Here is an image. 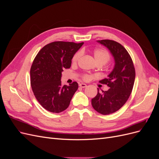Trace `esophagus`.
<instances>
[{"label": "esophagus", "mask_w": 159, "mask_h": 159, "mask_svg": "<svg viewBox=\"0 0 159 159\" xmlns=\"http://www.w3.org/2000/svg\"><path fill=\"white\" fill-rule=\"evenodd\" d=\"M79 85L80 86L81 88H86L87 87V85L86 84H83V83H81V84H79Z\"/></svg>", "instance_id": "1"}]
</instances>
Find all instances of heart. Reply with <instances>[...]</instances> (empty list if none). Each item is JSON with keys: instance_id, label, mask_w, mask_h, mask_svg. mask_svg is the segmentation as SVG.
I'll list each match as a JSON object with an SVG mask.
<instances>
[{"instance_id": "obj_1", "label": "heart", "mask_w": 159, "mask_h": 159, "mask_svg": "<svg viewBox=\"0 0 159 159\" xmlns=\"http://www.w3.org/2000/svg\"><path fill=\"white\" fill-rule=\"evenodd\" d=\"M81 56V52H78L74 55L73 59H72V61L73 63L75 64L76 62H78L80 60V57ZM93 56L95 61L97 63L102 64V65H104L107 63V62L110 59V55L109 52L103 48H96L93 51ZM89 78V76L88 75H84V79L88 80Z\"/></svg>"}]
</instances>
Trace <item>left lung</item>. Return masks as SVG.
<instances>
[{
	"mask_svg": "<svg viewBox=\"0 0 159 159\" xmlns=\"http://www.w3.org/2000/svg\"><path fill=\"white\" fill-rule=\"evenodd\" d=\"M106 47L114 60V67L107 78L100 82L107 84V91L98 90V94L91 99L93 109L102 115L117 111L126 103L133 88L135 71L131 56L119 43L110 40L97 41Z\"/></svg>",
	"mask_w": 159,
	"mask_h": 159,
	"instance_id": "left-lung-1",
	"label": "left lung"
}]
</instances>
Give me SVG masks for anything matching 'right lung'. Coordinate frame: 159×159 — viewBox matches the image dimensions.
I'll return each instance as SVG.
<instances>
[{
	"label": "right lung",
	"instance_id": "obj_1",
	"mask_svg": "<svg viewBox=\"0 0 159 159\" xmlns=\"http://www.w3.org/2000/svg\"><path fill=\"white\" fill-rule=\"evenodd\" d=\"M84 42H54L38 53L30 69L31 87L38 102L52 113H60L70 105L78 88L76 81L61 85V72L71 67V60Z\"/></svg>",
	"mask_w": 159,
	"mask_h": 159
}]
</instances>
